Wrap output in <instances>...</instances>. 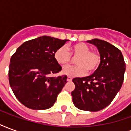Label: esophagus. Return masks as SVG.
Listing matches in <instances>:
<instances>
[{
	"mask_svg": "<svg viewBox=\"0 0 131 131\" xmlns=\"http://www.w3.org/2000/svg\"><path fill=\"white\" fill-rule=\"evenodd\" d=\"M67 81L70 82V81H71V80H72V78H71V77H67Z\"/></svg>",
	"mask_w": 131,
	"mask_h": 131,
	"instance_id": "1",
	"label": "esophagus"
}]
</instances>
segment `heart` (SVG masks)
<instances>
[{"mask_svg":"<svg viewBox=\"0 0 131 131\" xmlns=\"http://www.w3.org/2000/svg\"><path fill=\"white\" fill-rule=\"evenodd\" d=\"M71 54L77 57V65H68L62 69V74L69 77H81L88 73H93L98 69L101 57L97 52L91 50V48L84 43H77L71 47ZM71 54L64 46H62L54 51V58L57 64L64 65L70 62Z\"/></svg>","mask_w":131,"mask_h":131,"instance_id":"b5f03b06","label":"heart"}]
</instances>
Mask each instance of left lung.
Listing matches in <instances>:
<instances>
[{
  "label": "left lung",
  "mask_w": 131,
  "mask_h": 131,
  "mask_svg": "<svg viewBox=\"0 0 131 131\" xmlns=\"http://www.w3.org/2000/svg\"><path fill=\"white\" fill-rule=\"evenodd\" d=\"M87 42L97 47L101 57L100 64L91 76L72 80L75 89L71 95L78 109L97 112L107 107L120 91L126 64L121 50L110 43L97 38Z\"/></svg>",
  "instance_id": "8db88e82"
}]
</instances>
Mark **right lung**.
Here are the masks:
<instances>
[{
  "label": "right lung",
  "mask_w": 131,
  "mask_h": 131,
  "mask_svg": "<svg viewBox=\"0 0 131 131\" xmlns=\"http://www.w3.org/2000/svg\"><path fill=\"white\" fill-rule=\"evenodd\" d=\"M68 40L43 36L24 42L10 59L9 83L17 99L31 110L52 107L67 77H52L62 70L54 52Z\"/></svg>",
  "instance_id": "obj_1"
}]
</instances>
